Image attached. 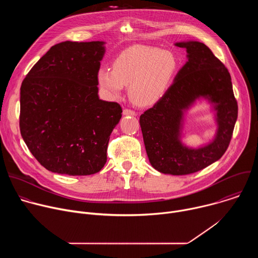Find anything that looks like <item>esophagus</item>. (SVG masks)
Listing matches in <instances>:
<instances>
[{
  "mask_svg": "<svg viewBox=\"0 0 258 258\" xmlns=\"http://www.w3.org/2000/svg\"><path fill=\"white\" fill-rule=\"evenodd\" d=\"M123 114L124 115H132V116L137 115V113L134 111V110H131V109H127V108L123 109Z\"/></svg>",
  "mask_w": 258,
  "mask_h": 258,
  "instance_id": "esophagus-1",
  "label": "esophagus"
}]
</instances>
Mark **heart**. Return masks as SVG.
I'll return each instance as SVG.
<instances>
[{"instance_id":"heart-1","label":"heart","mask_w":258,"mask_h":258,"mask_svg":"<svg viewBox=\"0 0 258 258\" xmlns=\"http://www.w3.org/2000/svg\"><path fill=\"white\" fill-rule=\"evenodd\" d=\"M178 68L175 55L156 47L134 46L115 59L113 68L101 67L97 82L109 99L118 98L128 86L131 99L141 106L157 102L172 82Z\"/></svg>"}]
</instances>
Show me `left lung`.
Here are the masks:
<instances>
[{"mask_svg": "<svg viewBox=\"0 0 258 258\" xmlns=\"http://www.w3.org/2000/svg\"><path fill=\"white\" fill-rule=\"evenodd\" d=\"M175 46L187 50L188 61L164 95L140 116V125L151 165L162 173L183 175L205 168L225 154L238 104L229 70L206 45L190 41ZM199 97L215 104L219 128L211 143L193 150L181 144L180 127L183 111Z\"/></svg>", "mask_w": 258, "mask_h": 258, "instance_id": "obj_1", "label": "left lung"}]
</instances>
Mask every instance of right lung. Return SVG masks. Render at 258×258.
Here are the masks:
<instances>
[{
  "label": "right lung",
  "instance_id": "obj_1",
  "mask_svg": "<svg viewBox=\"0 0 258 258\" xmlns=\"http://www.w3.org/2000/svg\"><path fill=\"white\" fill-rule=\"evenodd\" d=\"M104 44H57L21 84V136L34 158L52 172L94 174L107 161L110 135L122 109L98 96L97 72Z\"/></svg>",
  "mask_w": 258,
  "mask_h": 258
}]
</instances>
